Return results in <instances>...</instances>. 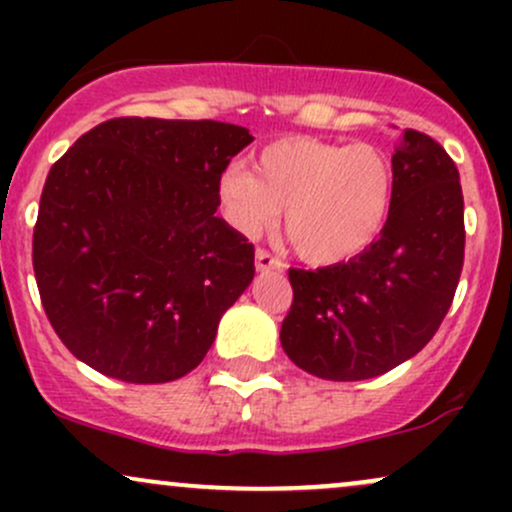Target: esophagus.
I'll return each mask as SVG.
<instances>
[{"label": "esophagus", "mask_w": 512, "mask_h": 512, "mask_svg": "<svg viewBox=\"0 0 512 512\" xmlns=\"http://www.w3.org/2000/svg\"><path fill=\"white\" fill-rule=\"evenodd\" d=\"M255 264H257V269H267L269 267V255L264 250H257V255H255Z\"/></svg>", "instance_id": "34e87169"}]
</instances>
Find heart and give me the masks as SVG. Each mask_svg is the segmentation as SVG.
I'll list each match as a JSON object with an SVG mask.
<instances>
[{
	"label": "heart",
	"mask_w": 512,
	"mask_h": 512,
	"mask_svg": "<svg viewBox=\"0 0 512 512\" xmlns=\"http://www.w3.org/2000/svg\"><path fill=\"white\" fill-rule=\"evenodd\" d=\"M334 214H342L346 223H349L351 233L358 240H366L373 233L375 221H378V204H375V195L370 187L361 185V182L351 180L344 187L342 195L332 199Z\"/></svg>",
	"instance_id": "heart-1"
}]
</instances>
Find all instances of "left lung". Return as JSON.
<instances>
[{"label": "left lung", "mask_w": 512, "mask_h": 512, "mask_svg": "<svg viewBox=\"0 0 512 512\" xmlns=\"http://www.w3.org/2000/svg\"><path fill=\"white\" fill-rule=\"evenodd\" d=\"M252 139L216 120L115 117L50 168L33 272L79 361L139 385L204 361L255 276L252 243L216 216L221 173Z\"/></svg>", "instance_id": "left-lung-1"}]
</instances>
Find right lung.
<instances>
[{
    "instance_id": "1",
    "label": "right lung",
    "mask_w": 512,
    "mask_h": 512,
    "mask_svg": "<svg viewBox=\"0 0 512 512\" xmlns=\"http://www.w3.org/2000/svg\"><path fill=\"white\" fill-rule=\"evenodd\" d=\"M378 187V173L346 166L349 182ZM325 267L291 269L293 303L281 346L305 373L366 380L419 354L448 315L464 260V199L452 158L431 137L404 132L392 154V197L380 236L346 260L351 228L334 214L313 233Z\"/></svg>"
}]
</instances>
